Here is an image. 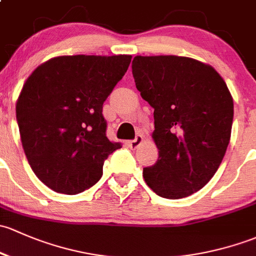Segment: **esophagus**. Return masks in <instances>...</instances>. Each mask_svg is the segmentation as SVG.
Segmentation results:
<instances>
[{"mask_svg": "<svg viewBox=\"0 0 256 256\" xmlns=\"http://www.w3.org/2000/svg\"><path fill=\"white\" fill-rule=\"evenodd\" d=\"M143 142H144V136H142V134H138V136H136V139H134V140L128 142V146L130 148V149H136V148L140 146Z\"/></svg>", "mask_w": 256, "mask_h": 256, "instance_id": "34e87169", "label": "esophagus"}]
</instances>
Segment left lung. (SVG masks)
Listing matches in <instances>:
<instances>
[{"label":"left lung","instance_id":"8db88e82","mask_svg":"<svg viewBox=\"0 0 256 256\" xmlns=\"http://www.w3.org/2000/svg\"><path fill=\"white\" fill-rule=\"evenodd\" d=\"M132 72L154 108L158 162L143 168L146 185L164 198L201 190L216 174L230 140L233 97L214 68L178 55H136Z\"/></svg>","mask_w":256,"mask_h":256}]
</instances>
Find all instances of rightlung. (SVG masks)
Instances as JSON below:
<instances>
[{
    "mask_svg": "<svg viewBox=\"0 0 256 256\" xmlns=\"http://www.w3.org/2000/svg\"><path fill=\"white\" fill-rule=\"evenodd\" d=\"M132 55H62L28 76L16 104L20 140L36 178L55 192L76 194L101 178L120 143L106 136L102 106Z\"/></svg>",
    "mask_w": 256,
    "mask_h": 256,
    "instance_id": "1",
    "label": "right lung"
}]
</instances>
